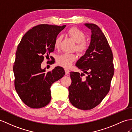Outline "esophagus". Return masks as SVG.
<instances>
[{
    "label": "esophagus",
    "instance_id": "1",
    "mask_svg": "<svg viewBox=\"0 0 132 132\" xmlns=\"http://www.w3.org/2000/svg\"><path fill=\"white\" fill-rule=\"evenodd\" d=\"M65 75H68L69 74V70L67 69H65Z\"/></svg>",
    "mask_w": 132,
    "mask_h": 132
}]
</instances>
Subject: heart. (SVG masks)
Listing matches in <instances>:
<instances>
[{"mask_svg": "<svg viewBox=\"0 0 132 132\" xmlns=\"http://www.w3.org/2000/svg\"><path fill=\"white\" fill-rule=\"evenodd\" d=\"M68 35L77 43L76 50L79 54H84L88 49V44L85 39V34L82 31L76 27H72L68 31ZM62 40V36H57L54 41V47L59 49ZM77 56L74 54L64 53L59 55L56 58V63L59 65L68 68L76 60Z\"/></svg>", "mask_w": 132, "mask_h": 132, "instance_id": "b5f03b06", "label": "heart"}]
</instances>
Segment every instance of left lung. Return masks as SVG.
<instances>
[{
    "instance_id": "8db88e82",
    "label": "left lung",
    "mask_w": 132,
    "mask_h": 132,
    "mask_svg": "<svg viewBox=\"0 0 132 132\" xmlns=\"http://www.w3.org/2000/svg\"><path fill=\"white\" fill-rule=\"evenodd\" d=\"M85 25L91 30V43L76 65L84 73L71 72L69 99L74 106L83 110L97 106L108 94L114 73L113 55L101 29L93 23Z\"/></svg>"
}]
</instances>
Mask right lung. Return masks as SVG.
<instances>
[{
	"mask_svg": "<svg viewBox=\"0 0 132 132\" xmlns=\"http://www.w3.org/2000/svg\"><path fill=\"white\" fill-rule=\"evenodd\" d=\"M66 26L39 24L24 34L17 47L13 65L14 86L19 97L28 107L38 109L49 103L50 87L65 75L56 67L46 72L41 64L54 50V41Z\"/></svg>",
	"mask_w": 132,
	"mask_h": 132,
	"instance_id": "right-lung-1",
	"label": "right lung"
}]
</instances>
